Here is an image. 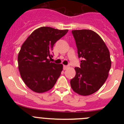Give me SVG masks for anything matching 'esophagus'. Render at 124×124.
<instances>
[{
    "label": "esophagus",
    "instance_id": "34e87169",
    "mask_svg": "<svg viewBox=\"0 0 124 124\" xmlns=\"http://www.w3.org/2000/svg\"><path fill=\"white\" fill-rule=\"evenodd\" d=\"M68 68V66H67V65H63V70H67Z\"/></svg>",
    "mask_w": 124,
    "mask_h": 124
}]
</instances>
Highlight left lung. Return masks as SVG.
I'll use <instances>...</instances> for the list:
<instances>
[{
    "label": "left lung",
    "instance_id": "8db88e82",
    "mask_svg": "<svg viewBox=\"0 0 124 124\" xmlns=\"http://www.w3.org/2000/svg\"><path fill=\"white\" fill-rule=\"evenodd\" d=\"M80 67L70 81L72 90L81 95H89L103 85L111 68L110 52L102 38L91 30L72 31Z\"/></svg>",
    "mask_w": 124,
    "mask_h": 124
}]
</instances>
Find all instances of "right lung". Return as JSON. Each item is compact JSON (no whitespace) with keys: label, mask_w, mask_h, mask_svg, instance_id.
<instances>
[{"label":"right lung","mask_w":124,"mask_h":124,"mask_svg":"<svg viewBox=\"0 0 124 124\" xmlns=\"http://www.w3.org/2000/svg\"><path fill=\"white\" fill-rule=\"evenodd\" d=\"M68 30L41 27L35 30L24 42L18 55V69L26 86L37 93L54 86L63 69L62 64L51 62L48 57L57 41Z\"/></svg>","instance_id":"obj_1"}]
</instances>
